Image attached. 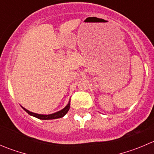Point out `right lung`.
<instances>
[{"label":"right lung","instance_id":"add662e5","mask_svg":"<svg viewBox=\"0 0 154 154\" xmlns=\"http://www.w3.org/2000/svg\"><path fill=\"white\" fill-rule=\"evenodd\" d=\"M24 110L28 113V114L31 115L33 117H37V118L40 119V120H53V119H58V118H60V117H64L68 111L70 109V101L69 103L68 104V105L63 108L62 110H59V111L56 112V113H52V114H49V115H43V114H38V113H32V112L29 111V110H26L25 108H24Z\"/></svg>","mask_w":154,"mask_h":154}]
</instances>
